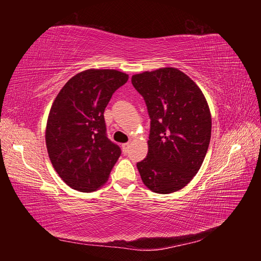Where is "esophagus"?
Segmentation results:
<instances>
[{"mask_svg":"<svg viewBox=\"0 0 261 261\" xmlns=\"http://www.w3.org/2000/svg\"><path fill=\"white\" fill-rule=\"evenodd\" d=\"M122 149H123V152H124V153H127L128 150H129V144H128V143L123 144V145H122Z\"/></svg>","mask_w":261,"mask_h":261,"instance_id":"obj_1","label":"esophagus"}]
</instances>
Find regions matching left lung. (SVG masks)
<instances>
[{
    "label": "left lung",
    "instance_id": "8db88e82",
    "mask_svg": "<svg viewBox=\"0 0 261 261\" xmlns=\"http://www.w3.org/2000/svg\"><path fill=\"white\" fill-rule=\"evenodd\" d=\"M150 117L148 154L137 162L144 184L158 194L177 192L199 171L211 137L206 98L180 70L165 67L134 75Z\"/></svg>",
    "mask_w": 261,
    "mask_h": 261
}]
</instances>
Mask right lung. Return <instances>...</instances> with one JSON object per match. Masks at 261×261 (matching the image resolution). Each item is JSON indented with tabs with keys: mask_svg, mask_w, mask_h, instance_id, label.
<instances>
[{
	"mask_svg": "<svg viewBox=\"0 0 261 261\" xmlns=\"http://www.w3.org/2000/svg\"><path fill=\"white\" fill-rule=\"evenodd\" d=\"M128 81L114 69H88L75 75L55 98L45 143L53 168L76 191L103 185L121 148L108 138L105 110L112 94Z\"/></svg>",
	"mask_w": 261,
	"mask_h": 261,
	"instance_id": "1",
	"label": "right lung"
}]
</instances>
